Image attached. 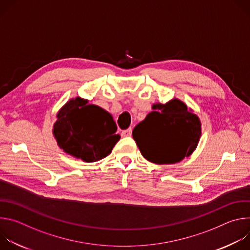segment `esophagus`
<instances>
[{
	"mask_svg": "<svg viewBox=\"0 0 250 250\" xmlns=\"http://www.w3.org/2000/svg\"><path fill=\"white\" fill-rule=\"evenodd\" d=\"M131 131H132V129H131L130 127H129V128H127V129L123 130V132H122V136H124V137L130 136V135H131Z\"/></svg>",
	"mask_w": 250,
	"mask_h": 250,
	"instance_id": "1",
	"label": "esophagus"
}]
</instances>
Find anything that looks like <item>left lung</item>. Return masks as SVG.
I'll list each match as a JSON object with an SVG mask.
<instances>
[{"label": "left lung", "instance_id": "1", "mask_svg": "<svg viewBox=\"0 0 250 250\" xmlns=\"http://www.w3.org/2000/svg\"><path fill=\"white\" fill-rule=\"evenodd\" d=\"M132 130L142 156L156 164H173L192 154L201 136V122L178 99L155 104Z\"/></svg>", "mask_w": 250, "mask_h": 250}]
</instances>
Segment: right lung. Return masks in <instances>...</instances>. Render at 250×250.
Wrapping results in <instances>:
<instances>
[{"label":"right lung","instance_id":"right-lung-1","mask_svg":"<svg viewBox=\"0 0 250 250\" xmlns=\"http://www.w3.org/2000/svg\"><path fill=\"white\" fill-rule=\"evenodd\" d=\"M113 117L96 104L77 97L57 114L53 134L61 149L85 162L108 156L120 140Z\"/></svg>","mask_w":250,"mask_h":250}]
</instances>
